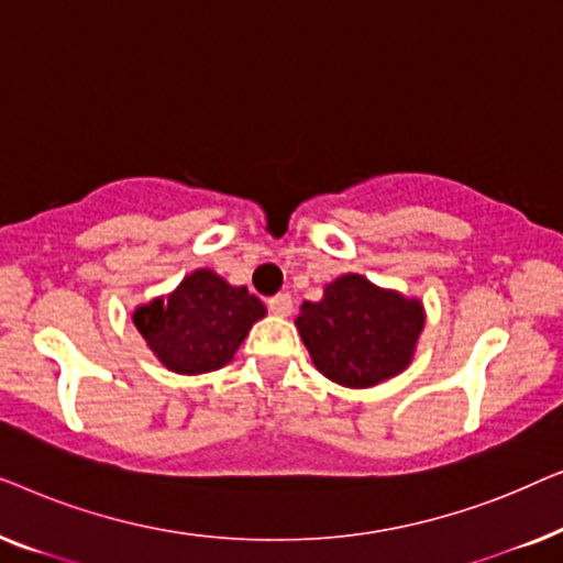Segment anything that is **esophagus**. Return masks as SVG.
<instances>
[{
  "mask_svg": "<svg viewBox=\"0 0 563 563\" xmlns=\"http://www.w3.org/2000/svg\"><path fill=\"white\" fill-rule=\"evenodd\" d=\"M268 310H272L274 314H279V318H287V314L291 312V297L274 295L272 299H268Z\"/></svg>",
  "mask_w": 563,
  "mask_h": 563,
  "instance_id": "1",
  "label": "esophagus"
}]
</instances>
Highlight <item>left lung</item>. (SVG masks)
I'll return each instance as SVG.
<instances>
[{
    "instance_id": "8db88e82",
    "label": "left lung",
    "mask_w": 563,
    "mask_h": 563,
    "mask_svg": "<svg viewBox=\"0 0 563 563\" xmlns=\"http://www.w3.org/2000/svg\"><path fill=\"white\" fill-rule=\"evenodd\" d=\"M295 325L322 376L341 387L368 389L412 364L426 307L366 276L343 274L325 284L318 302H302Z\"/></svg>"
}]
</instances>
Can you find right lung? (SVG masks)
Returning a JSON list of instances; mask_svg holds the SVG:
<instances>
[{
    "mask_svg": "<svg viewBox=\"0 0 563 563\" xmlns=\"http://www.w3.org/2000/svg\"><path fill=\"white\" fill-rule=\"evenodd\" d=\"M266 305L212 268L187 274L179 287L133 310V325L174 374H207L230 364Z\"/></svg>",
    "mask_w": 563,
    "mask_h": 563,
    "instance_id": "right-lung-1",
    "label": "right lung"
}]
</instances>
